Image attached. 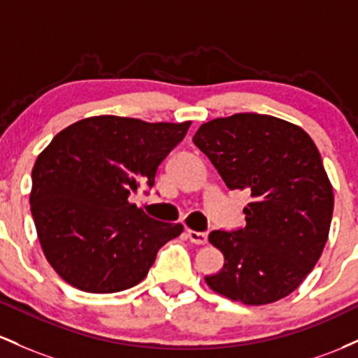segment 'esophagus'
I'll list each match as a JSON object with an SVG mask.
<instances>
[{
  "mask_svg": "<svg viewBox=\"0 0 358 358\" xmlns=\"http://www.w3.org/2000/svg\"><path fill=\"white\" fill-rule=\"evenodd\" d=\"M187 236L192 243L196 245H204L208 243V233L204 231H194V230H187Z\"/></svg>",
  "mask_w": 358,
  "mask_h": 358,
  "instance_id": "34e87169",
  "label": "esophagus"
}]
</instances>
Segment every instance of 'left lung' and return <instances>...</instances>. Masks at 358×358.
<instances>
[{"mask_svg":"<svg viewBox=\"0 0 358 358\" xmlns=\"http://www.w3.org/2000/svg\"><path fill=\"white\" fill-rule=\"evenodd\" d=\"M192 142L230 189L252 198L245 228L208 236L224 264L206 284L247 306L286 298L316 266L330 233L333 187L315 142L294 123L257 113L203 123Z\"/></svg>","mask_w":358,"mask_h":358,"instance_id":"obj_1","label":"left lung"}]
</instances>
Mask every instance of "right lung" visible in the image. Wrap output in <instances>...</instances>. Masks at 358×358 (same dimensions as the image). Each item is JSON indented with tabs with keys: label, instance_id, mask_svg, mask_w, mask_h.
<instances>
[{
	"label": "right lung",
	"instance_id": "1",
	"mask_svg": "<svg viewBox=\"0 0 358 358\" xmlns=\"http://www.w3.org/2000/svg\"><path fill=\"white\" fill-rule=\"evenodd\" d=\"M191 122L148 123L101 115L52 138L31 171L30 206L45 259L72 287L94 294L142 282L160 247L182 233L128 201L155 184L157 169Z\"/></svg>",
	"mask_w": 358,
	"mask_h": 358
}]
</instances>
